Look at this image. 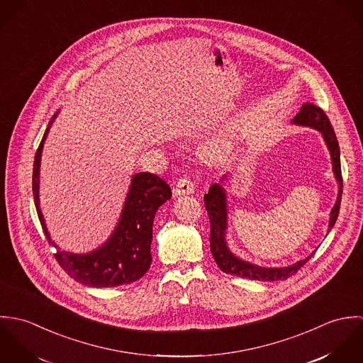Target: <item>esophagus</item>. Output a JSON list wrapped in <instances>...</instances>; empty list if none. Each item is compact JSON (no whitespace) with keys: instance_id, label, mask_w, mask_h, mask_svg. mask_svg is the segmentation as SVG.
<instances>
[{"instance_id":"esophagus-1","label":"esophagus","mask_w":363,"mask_h":363,"mask_svg":"<svg viewBox=\"0 0 363 363\" xmlns=\"http://www.w3.org/2000/svg\"><path fill=\"white\" fill-rule=\"evenodd\" d=\"M194 193V184L190 179H180L176 186L173 187V196L179 197V196H189Z\"/></svg>"}]
</instances>
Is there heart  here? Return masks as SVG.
<instances>
[{
  "instance_id": "b5f03b06",
  "label": "heart",
  "mask_w": 363,
  "mask_h": 363,
  "mask_svg": "<svg viewBox=\"0 0 363 363\" xmlns=\"http://www.w3.org/2000/svg\"><path fill=\"white\" fill-rule=\"evenodd\" d=\"M236 143L230 135H220L207 141L199 150L200 160L209 167H218L225 164L235 151Z\"/></svg>"
}]
</instances>
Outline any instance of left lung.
Returning a JSON list of instances; mask_svg holds the SVG:
<instances>
[{
	"instance_id": "left-lung-1",
	"label": "left lung",
	"mask_w": 363,
	"mask_h": 363,
	"mask_svg": "<svg viewBox=\"0 0 363 363\" xmlns=\"http://www.w3.org/2000/svg\"><path fill=\"white\" fill-rule=\"evenodd\" d=\"M292 124L309 127L317 130L331 156V164H333V173L335 177V182L338 183V194L337 201L330 212V222H328V230L333 229L335 225V220L338 218L340 206H341V196H342V176H341V162H340V147L338 141L334 133V128L325 116V113L317 107L315 104H303L299 113L292 118ZM229 174H225L219 183H215L211 186L208 194L204 196V204L207 208L209 222H211V253L218 267L230 275H236L240 278L255 279V281H279V279H288L294 274L301 269L309 259L313 257L314 252L306 259H299L288 267H261L257 264H253L250 261L240 259L236 255H233L228 246L226 242V233H228V180Z\"/></svg>"
}]
</instances>
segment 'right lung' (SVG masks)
<instances>
[{
	"label": "right lung",
	"mask_w": 363,
	"mask_h": 363,
	"mask_svg": "<svg viewBox=\"0 0 363 363\" xmlns=\"http://www.w3.org/2000/svg\"><path fill=\"white\" fill-rule=\"evenodd\" d=\"M58 111L52 116L33 163V199L39 220L49 245L55 247L54 257L61 268L75 281L92 288H111L138 281L150 269L152 256V225L156 211L170 197V187L156 174L135 173L114 230L107 240L89 253L61 250L52 240L40 209V162L45 141Z\"/></svg>",
	"instance_id": "add662e5"
}]
</instances>
